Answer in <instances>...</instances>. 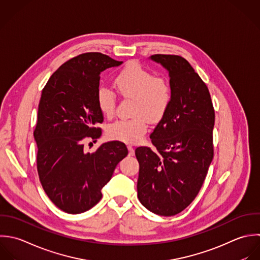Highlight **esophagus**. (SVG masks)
<instances>
[{"instance_id": "esophagus-1", "label": "esophagus", "mask_w": 260, "mask_h": 260, "mask_svg": "<svg viewBox=\"0 0 260 260\" xmlns=\"http://www.w3.org/2000/svg\"><path fill=\"white\" fill-rule=\"evenodd\" d=\"M127 149H128V155L134 156V155H135V149H134L131 145H128V146H127Z\"/></svg>"}]
</instances>
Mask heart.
I'll return each mask as SVG.
<instances>
[{
	"mask_svg": "<svg viewBox=\"0 0 260 260\" xmlns=\"http://www.w3.org/2000/svg\"><path fill=\"white\" fill-rule=\"evenodd\" d=\"M114 87L122 97L134 98V116L115 120L107 133L113 140L138 143L148 131V119L157 122L166 114L172 100L171 85L167 79L156 77L140 63L131 62L116 76ZM97 105L104 116L111 117L116 107L115 93L101 87L97 92Z\"/></svg>",
	"mask_w": 260,
	"mask_h": 260,
	"instance_id": "b5f03b06",
	"label": "heart"
}]
</instances>
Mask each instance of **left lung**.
Here are the masks:
<instances>
[{
    "label": "left lung",
    "instance_id": "1",
    "mask_svg": "<svg viewBox=\"0 0 260 260\" xmlns=\"http://www.w3.org/2000/svg\"><path fill=\"white\" fill-rule=\"evenodd\" d=\"M151 59L169 72L172 100L150 136L155 149H136L138 198L154 214L170 217L192 203L206 179L214 158L215 109L207 85L184 57Z\"/></svg>",
    "mask_w": 260,
    "mask_h": 260
}]
</instances>
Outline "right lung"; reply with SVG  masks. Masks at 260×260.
<instances>
[{
	"instance_id": "add662e5",
	"label": "right lung",
	"mask_w": 260,
	"mask_h": 260,
	"mask_svg": "<svg viewBox=\"0 0 260 260\" xmlns=\"http://www.w3.org/2000/svg\"><path fill=\"white\" fill-rule=\"evenodd\" d=\"M121 63L101 52L82 53L62 63L42 89L33 133L37 172L49 200L68 214L93 208L128 153L119 141L94 153L84 147L86 139L96 142L102 134L96 126L104 119L97 105L100 73Z\"/></svg>"
}]
</instances>
